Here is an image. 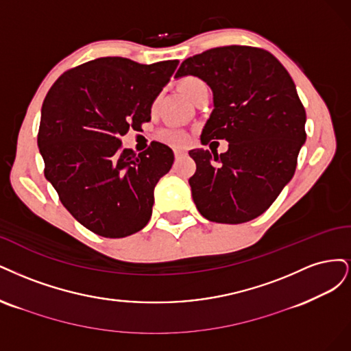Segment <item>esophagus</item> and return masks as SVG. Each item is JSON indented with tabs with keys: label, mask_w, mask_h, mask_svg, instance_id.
<instances>
[{
	"label": "esophagus",
	"mask_w": 351,
	"mask_h": 351,
	"mask_svg": "<svg viewBox=\"0 0 351 351\" xmlns=\"http://www.w3.org/2000/svg\"><path fill=\"white\" fill-rule=\"evenodd\" d=\"M185 154H186L185 150H175V157H176V159H179V157H182Z\"/></svg>",
	"instance_id": "34e87169"
}]
</instances>
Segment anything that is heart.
<instances>
[{
  "label": "heart",
  "mask_w": 351,
  "mask_h": 351,
  "mask_svg": "<svg viewBox=\"0 0 351 351\" xmlns=\"http://www.w3.org/2000/svg\"><path fill=\"white\" fill-rule=\"evenodd\" d=\"M201 84H204V83H202L199 78H197V77H192V75L182 77V78H180V82H179V90L188 99H191L192 96H194V93L197 92V88ZM157 138H159L162 143L169 144V145L180 147V145H185L188 143L189 134L185 130L179 128L176 125H167V127L162 128L159 132H157Z\"/></svg>",
  "instance_id": "1"
}]
</instances>
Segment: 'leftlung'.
Returning <instances> with one entry per match:
<instances>
[{"label":"left lung","instance_id":"1","mask_svg":"<svg viewBox=\"0 0 351 351\" xmlns=\"http://www.w3.org/2000/svg\"><path fill=\"white\" fill-rule=\"evenodd\" d=\"M184 75L199 77L213 90L201 143L229 141L221 154L189 152L197 165L189 185L198 211L228 224L261 216L295 175L306 141V112L290 74L265 49L230 45L185 60L175 77Z\"/></svg>","mask_w":351,"mask_h":351}]
</instances>
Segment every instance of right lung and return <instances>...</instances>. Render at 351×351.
Listing matches in <instances>:
<instances>
[{
	"instance_id": "right-lung-1",
	"label": "right lung",
	"mask_w": 351,
	"mask_h": 351,
	"mask_svg": "<svg viewBox=\"0 0 351 351\" xmlns=\"http://www.w3.org/2000/svg\"><path fill=\"white\" fill-rule=\"evenodd\" d=\"M176 65L104 56L65 71L45 97L38 134L45 178L90 232L115 239L149 223L154 186L175 156L159 141L137 154L122 149L121 137L150 121Z\"/></svg>"
}]
</instances>
